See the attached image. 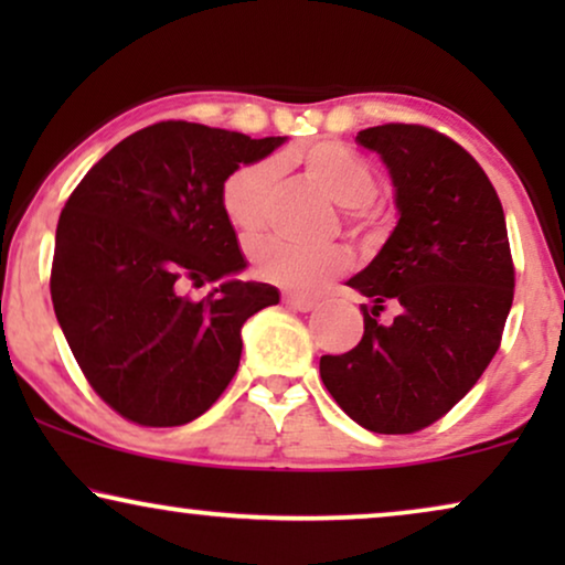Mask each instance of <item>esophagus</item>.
<instances>
[{
    "label": "esophagus",
    "mask_w": 565,
    "mask_h": 565,
    "mask_svg": "<svg viewBox=\"0 0 565 565\" xmlns=\"http://www.w3.org/2000/svg\"><path fill=\"white\" fill-rule=\"evenodd\" d=\"M285 303L290 308H296L300 313H308L316 308V300L313 298H306V296H296V292H285Z\"/></svg>",
    "instance_id": "obj_1"
}]
</instances>
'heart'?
<instances>
[{"label":"heart","mask_w":565,"mask_h":565,"mask_svg":"<svg viewBox=\"0 0 565 565\" xmlns=\"http://www.w3.org/2000/svg\"><path fill=\"white\" fill-rule=\"evenodd\" d=\"M308 180L323 195L347 207L354 223L370 221V200L377 192V177L365 159L337 141H319L292 153ZM280 174L273 159H259L236 167L221 188V205L231 226L238 234L252 236L265 226L269 198ZM252 265L265 280L298 292H316L323 285L350 269V254L339 246L329 249H303L280 236L259 238L249 246Z\"/></svg>","instance_id":"1"}]
</instances>
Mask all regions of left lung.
<instances>
[{
	"label": "left lung",
	"mask_w": 565,
	"mask_h": 565,
	"mask_svg": "<svg viewBox=\"0 0 565 565\" xmlns=\"http://www.w3.org/2000/svg\"><path fill=\"white\" fill-rule=\"evenodd\" d=\"M358 143L388 169L398 223L347 280L373 303L362 306L365 334L319 370L360 427L412 435L450 412L499 350L514 298L507 221L478 161L437 130L388 122ZM385 305L393 322L380 321Z\"/></svg>",
	"instance_id": "obj_1"
}]
</instances>
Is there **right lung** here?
I'll list each match as a JSON object with an SVG mask.
<instances>
[{
    "label": "right lung",
    "instance_id": "add662e5",
    "mask_svg": "<svg viewBox=\"0 0 565 565\" xmlns=\"http://www.w3.org/2000/svg\"><path fill=\"white\" fill-rule=\"evenodd\" d=\"M285 141L157 122L113 146L66 200L53 311L92 388L126 419L180 427L205 414L236 375L246 319L280 303L275 285L236 277L246 259L221 188ZM218 279L203 301L181 296Z\"/></svg>",
    "mask_w": 565,
    "mask_h": 565
}]
</instances>
